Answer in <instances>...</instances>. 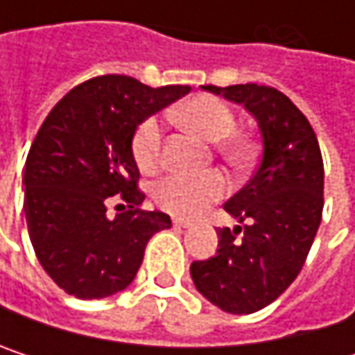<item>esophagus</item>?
I'll return each mask as SVG.
<instances>
[{
	"instance_id": "1",
	"label": "esophagus",
	"mask_w": 355,
	"mask_h": 355,
	"mask_svg": "<svg viewBox=\"0 0 355 355\" xmlns=\"http://www.w3.org/2000/svg\"><path fill=\"white\" fill-rule=\"evenodd\" d=\"M173 224L178 226V228H189V226H193V222H191V220H184V218H175Z\"/></svg>"
}]
</instances>
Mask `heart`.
I'll list each match as a JSON object with an SVG mask.
<instances>
[{
    "label": "heart",
    "instance_id": "heart-1",
    "mask_svg": "<svg viewBox=\"0 0 355 355\" xmlns=\"http://www.w3.org/2000/svg\"><path fill=\"white\" fill-rule=\"evenodd\" d=\"M178 123L197 137L216 144V150L230 164H243L252 154L247 135L234 133L236 116L232 108L214 96H195L173 110ZM133 158L144 173H154L162 164V127L152 116L146 119L133 135ZM226 193V180L211 171L197 177L171 175L154 189L156 203L177 216H197L209 203Z\"/></svg>",
    "mask_w": 355,
    "mask_h": 355
}]
</instances>
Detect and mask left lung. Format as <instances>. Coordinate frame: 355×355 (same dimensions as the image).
<instances>
[{
	"label": "left lung",
	"instance_id": "left-lung-1",
	"mask_svg": "<svg viewBox=\"0 0 355 355\" xmlns=\"http://www.w3.org/2000/svg\"><path fill=\"white\" fill-rule=\"evenodd\" d=\"M254 116L263 154L247 184L224 203L239 226L218 228V252L191 263L203 298L230 315H250L300 273L322 216L324 171L309 119L279 90L259 84L201 86Z\"/></svg>",
	"mask_w": 355,
	"mask_h": 355
}]
</instances>
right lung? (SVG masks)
Segmentation results:
<instances>
[{
    "instance_id": "add662e5",
    "label": "right lung",
    "mask_w": 355,
    "mask_h": 355,
    "mask_svg": "<svg viewBox=\"0 0 355 355\" xmlns=\"http://www.w3.org/2000/svg\"><path fill=\"white\" fill-rule=\"evenodd\" d=\"M189 86L150 88L98 76L69 90L36 133L24 168V214L36 259L69 296L98 300L125 290L148 241L171 228L164 211L139 209L133 135ZM123 211L106 216L110 200Z\"/></svg>"
}]
</instances>
